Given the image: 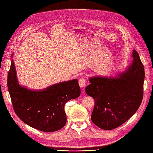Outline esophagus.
<instances>
[{
  "mask_svg": "<svg viewBox=\"0 0 153 153\" xmlns=\"http://www.w3.org/2000/svg\"><path fill=\"white\" fill-rule=\"evenodd\" d=\"M79 85L81 88H84L86 86V81L84 79H80L79 80Z\"/></svg>",
  "mask_w": 153,
  "mask_h": 153,
  "instance_id": "obj_1",
  "label": "esophagus"
}]
</instances>
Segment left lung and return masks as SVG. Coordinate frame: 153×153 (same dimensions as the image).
Returning a JSON list of instances; mask_svg holds the SVG:
<instances>
[{"label": "left lung", "instance_id": "1", "mask_svg": "<svg viewBox=\"0 0 153 153\" xmlns=\"http://www.w3.org/2000/svg\"><path fill=\"white\" fill-rule=\"evenodd\" d=\"M131 63L115 77L96 76L89 78L86 94L95 101L92 122L110 130L129 120L140 107L143 95L144 66L136 50Z\"/></svg>", "mask_w": 153, "mask_h": 153}]
</instances>
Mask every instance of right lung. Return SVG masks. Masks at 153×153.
Here are the masks:
<instances>
[{
    "instance_id": "add662e5",
    "label": "right lung",
    "mask_w": 153,
    "mask_h": 153,
    "mask_svg": "<svg viewBox=\"0 0 153 153\" xmlns=\"http://www.w3.org/2000/svg\"><path fill=\"white\" fill-rule=\"evenodd\" d=\"M11 56L7 76V87L13 109L21 120L45 132L58 131L66 125L64 105L77 98L81 89L77 79L51 85L42 90H31L21 85Z\"/></svg>"
}]
</instances>
